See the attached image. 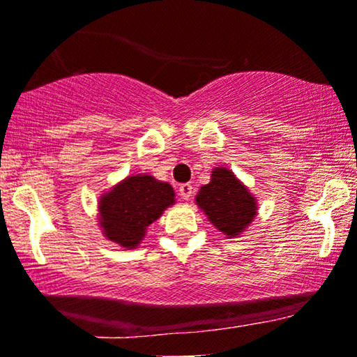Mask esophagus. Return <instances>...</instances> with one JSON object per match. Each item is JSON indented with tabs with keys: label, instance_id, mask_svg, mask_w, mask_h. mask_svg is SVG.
<instances>
[{
	"label": "esophagus",
	"instance_id": "obj_1",
	"mask_svg": "<svg viewBox=\"0 0 357 357\" xmlns=\"http://www.w3.org/2000/svg\"><path fill=\"white\" fill-rule=\"evenodd\" d=\"M179 196H181L184 201H189L192 196V186L189 183H184L179 186Z\"/></svg>",
	"mask_w": 357,
	"mask_h": 357
}]
</instances>
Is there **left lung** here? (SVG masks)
Returning a JSON list of instances; mask_svg holds the SVG:
<instances>
[{
    "instance_id": "obj_1",
    "label": "left lung",
    "mask_w": 357,
    "mask_h": 357,
    "mask_svg": "<svg viewBox=\"0 0 357 357\" xmlns=\"http://www.w3.org/2000/svg\"><path fill=\"white\" fill-rule=\"evenodd\" d=\"M196 202L227 236L240 235L256 215L255 197L227 168L212 171L211 183L201 188Z\"/></svg>"
}]
</instances>
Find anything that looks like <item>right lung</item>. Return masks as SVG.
Returning <instances> with one entry per match:
<instances>
[{"label":"right lung","instance_id":"obj_1","mask_svg":"<svg viewBox=\"0 0 357 357\" xmlns=\"http://www.w3.org/2000/svg\"><path fill=\"white\" fill-rule=\"evenodd\" d=\"M174 204V191L168 183L153 176H130L104 194L99 217L104 235L126 248H135L146 227Z\"/></svg>","mask_w":357,"mask_h":357}]
</instances>
